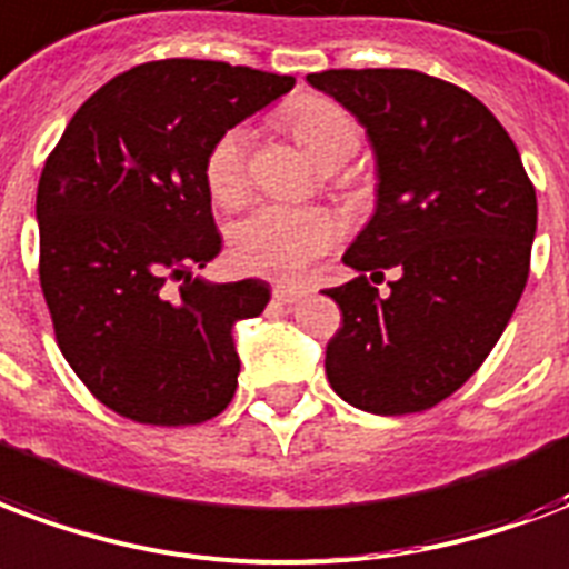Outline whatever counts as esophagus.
Returning a JSON list of instances; mask_svg holds the SVG:
<instances>
[{
    "instance_id": "34e87169",
    "label": "esophagus",
    "mask_w": 569,
    "mask_h": 569,
    "mask_svg": "<svg viewBox=\"0 0 569 569\" xmlns=\"http://www.w3.org/2000/svg\"><path fill=\"white\" fill-rule=\"evenodd\" d=\"M303 295H307V289H303V286H289V283H277L274 286V298L280 303L301 301Z\"/></svg>"
}]
</instances>
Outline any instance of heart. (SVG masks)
Returning a JSON list of instances; mask_svg holds the SVG:
<instances>
[{
  "instance_id": "1",
  "label": "heart",
  "mask_w": 569,
  "mask_h": 569,
  "mask_svg": "<svg viewBox=\"0 0 569 569\" xmlns=\"http://www.w3.org/2000/svg\"><path fill=\"white\" fill-rule=\"evenodd\" d=\"M289 128L303 151L325 169L352 158L361 133L349 112L325 98H301L289 110ZM208 188L220 202H236L244 193V133L227 130L206 158ZM333 220L325 211L289 206H256L232 229V253L247 271L292 277L333 244Z\"/></svg>"
}]
</instances>
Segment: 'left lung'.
<instances>
[{
    "mask_svg": "<svg viewBox=\"0 0 569 569\" xmlns=\"http://www.w3.org/2000/svg\"><path fill=\"white\" fill-rule=\"evenodd\" d=\"M358 119L376 158V208L333 286L342 328L325 349L337 397L370 415L432 409L466 385L526 289L537 197L501 121L459 86L409 68L307 73ZM401 277L385 299L369 286ZM370 273L371 279L366 280Z\"/></svg>",
    "mask_w": 569,
    "mask_h": 569,
    "instance_id": "left-lung-1",
    "label": "left lung"
}]
</instances>
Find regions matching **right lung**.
<instances>
[{"label":"right lung","mask_w":569,"mask_h":569,"mask_svg":"<svg viewBox=\"0 0 569 569\" xmlns=\"http://www.w3.org/2000/svg\"><path fill=\"white\" fill-rule=\"evenodd\" d=\"M295 77L208 59L119 73L68 121L38 181L41 289L64 361L121 418L202 423L238 385L236 325L266 280L193 277L223 247L206 158Z\"/></svg>","instance_id":"obj_1"}]
</instances>
